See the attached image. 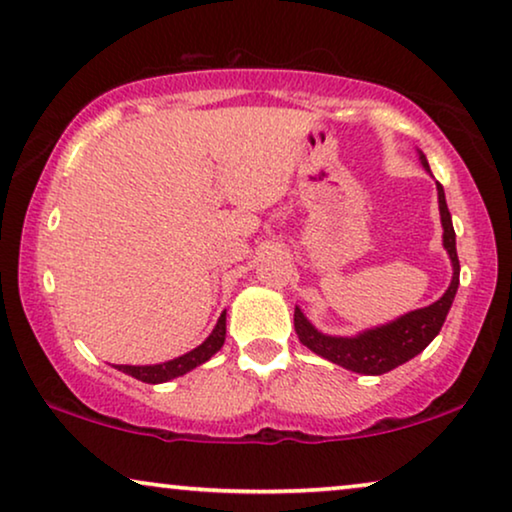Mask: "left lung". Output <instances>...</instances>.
I'll return each mask as SVG.
<instances>
[{
  "mask_svg": "<svg viewBox=\"0 0 512 512\" xmlns=\"http://www.w3.org/2000/svg\"><path fill=\"white\" fill-rule=\"evenodd\" d=\"M421 166L426 173H431L424 152H419ZM438 189V206H440V222H442V245H445L449 260H452V283L445 290L438 302L424 306V309L410 311L405 316L391 320L386 325L370 327V330L358 332L353 337H332L323 335L309 323L302 309L295 306V332L306 349H311L318 356H323L330 363L342 365L346 370L358 374H370L379 377L395 370L398 365L407 363L414 356H419L428 344L438 337L442 323H445L449 309H452L456 288H459V257H456V234L452 227V215H449L445 189L440 182H435Z\"/></svg>",
  "mask_w": 512,
  "mask_h": 512,
  "instance_id": "left-lung-1",
  "label": "left lung"
}]
</instances>
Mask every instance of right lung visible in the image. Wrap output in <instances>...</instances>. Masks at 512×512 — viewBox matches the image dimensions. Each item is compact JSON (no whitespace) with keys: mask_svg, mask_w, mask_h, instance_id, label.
Wrapping results in <instances>:
<instances>
[{"mask_svg":"<svg viewBox=\"0 0 512 512\" xmlns=\"http://www.w3.org/2000/svg\"><path fill=\"white\" fill-rule=\"evenodd\" d=\"M224 337H227V311H222V316L217 318V325L206 337V342L185 353V356L166 360V363H159V365H114V367L124 374H131V377H135L138 381H145V384H163V381H170L175 377H182V374L192 372L194 367H199L206 363V360L213 358L215 353L222 349Z\"/></svg>","mask_w":512,"mask_h":512,"instance_id":"1","label":"right lung"}]
</instances>
